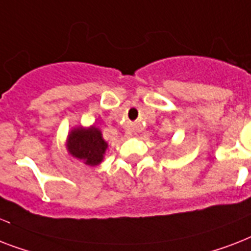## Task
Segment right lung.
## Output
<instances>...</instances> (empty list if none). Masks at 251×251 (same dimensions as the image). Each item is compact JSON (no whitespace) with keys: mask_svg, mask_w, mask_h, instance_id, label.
<instances>
[{"mask_svg":"<svg viewBox=\"0 0 251 251\" xmlns=\"http://www.w3.org/2000/svg\"><path fill=\"white\" fill-rule=\"evenodd\" d=\"M68 147L74 157L83 160L88 165H98L101 163L108 143L102 139L100 130L96 127L88 130L79 127L70 133Z\"/></svg>","mask_w":251,"mask_h":251,"instance_id":"obj_1","label":"right lung"}]
</instances>
